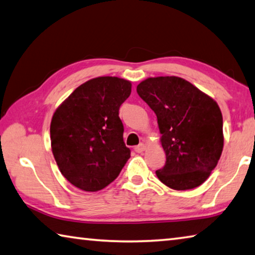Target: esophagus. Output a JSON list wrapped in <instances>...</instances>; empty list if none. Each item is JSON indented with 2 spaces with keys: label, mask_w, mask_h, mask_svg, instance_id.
Returning <instances> with one entry per match:
<instances>
[{
  "label": "esophagus",
  "mask_w": 255,
  "mask_h": 255,
  "mask_svg": "<svg viewBox=\"0 0 255 255\" xmlns=\"http://www.w3.org/2000/svg\"><path fill=\"white\" fill-rule=\"evenodd\" d=\"M144 150H145V144L144 143H140L139 145H136L134 148V151L137 153H142Z\"/></svg>",
  "instance_id": "obj_1"
}]
</instances>
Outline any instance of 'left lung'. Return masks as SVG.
I'll return each instance as SVG.
<instances>
[{"mask_svg": "<svg viewBox=\"0 0 255 255\" xmlns=\"http://www.w3.org/2000/svg\"><path fill=\"white\" fill-rule=\"evenodd\" d=\"M158 119L166 163L155 171L175 190L196 188L217 166L224 136L217 103L176 76L148 78L136 87Z\"/></svg>", "mask_w": 255, "mask_h": 255, "instance_id": "obj_1", "label": "left lung"}]
</instances>
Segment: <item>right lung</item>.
Instances as JSON below:
<instances>
[{
	"label": "right lung",
	"mask_w": 255,
	"mask_h": 255,
	"mask_svg": "<svg viewBox=\"0 0 255 255\" xmlns=\"http://www.w3.org/2000/svg\"><path fill=\"white\" fill-rule=\"evenodd\" d=\"M131 87V82L123 78H93L76 88L53 113V157L62 176L77 188H105L130 158L119 110Z\"/></svg>",
	"instance_id": "add662e5"
}]
</instances>
